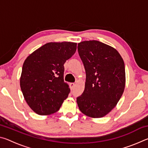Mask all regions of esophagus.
I'll return each instance as SVG.
<instances>
[{"label":"esophagus","instance_id":"esophagus-1","mask_svg":"<svg viewBox=\"0 0 148 148\" xmlns=\"http://www.w3.org/2000/svg\"><path fill=\"white\" fill-rule=\"evenodd\" d=\"M70 86H71V89H73L74 86H75V84L74 83H71V84H70Z\"/></svg>","mask_w":148,"mask_h":148}]
</instances>
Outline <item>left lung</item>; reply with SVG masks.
<instances>
[{
	"mask_svg": "<svg viewBox=\"0 0 148 148\" xmlns=\"http://www.w3.org/2000/svg\"><path fill=\"white\" fill-rule=\"evenodd\" d=\"M77 51L86 73L84 91L76 100L79 109L87 116L104 117L124 91V61L116 49L97 40L80 42Z\"/></svg>",
	"mask_w": 148,
	"mask_h": 148,
	"instance_id": "obj_1",
	"label": "left lung"
}]
</instances>
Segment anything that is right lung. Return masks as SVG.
<instances>
[{
    "mask_svg": "<svg viewBox=\"0 0 148 148\" xmlns=\"http://www.w3.org/2000/svg\"><path fill=\"white\" fill-rule=\"evenodd\" d=\"M77 44L49 42L25 61L20 86L29 107L38 115H50L59 110L71 90L64 83V64L75 53Z\"/></svg>",
    "mask_w": 148,
    "mask_h": 148,
    "instance_id": "right-lung-1",
    "label": "right lung"
}]
</instances>
